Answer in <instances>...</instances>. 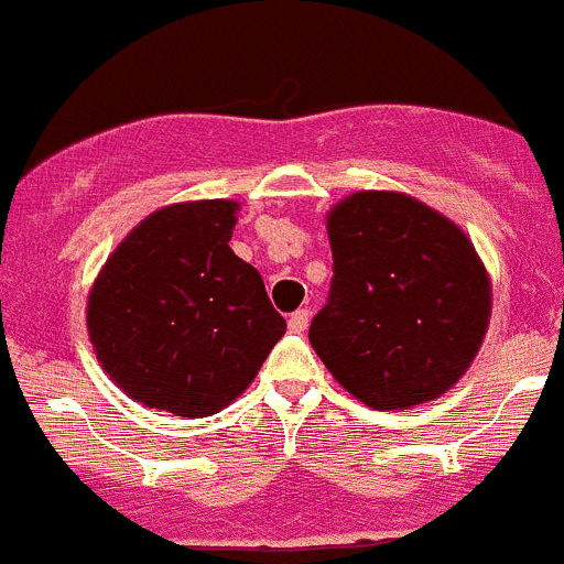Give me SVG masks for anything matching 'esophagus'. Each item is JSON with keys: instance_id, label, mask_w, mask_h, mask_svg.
Segmentation results:
<instances>
[{"instance_id": "esophagus-1", "label": "esophagus", "mask_w": 564, "mask_h": 564, "mask_svg": "<svg viewBox=\"0 0 564 564\" xmlns=\"http://www.w3.org/2000/svg\"><path fill=\"white\" fill-rule=\"evenodd\" d=\"M288 326H290V332H295V334L304 332V328L310 326V310H295L293 315H290Z\"/></svg>"}]
</instances>
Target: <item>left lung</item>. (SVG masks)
I'll return each mask as SVG.
<instances>
[{"mask_svg":"<svg viewBox=\"0 0 564 564\" xmlns=\"http://www.w3.org/2000/svg\"><path fill=\"white\" fill-rule=\"evenodd\" d=\"M334 276L312 317L323 365L370 409L447 392L477 356L490 282L460 227L394 192H359L328 214Z\"/></svg>","mask_w":564,"mask_h":564,"instance_id":"left-lung-1","label":"left lung"}]
</instances>
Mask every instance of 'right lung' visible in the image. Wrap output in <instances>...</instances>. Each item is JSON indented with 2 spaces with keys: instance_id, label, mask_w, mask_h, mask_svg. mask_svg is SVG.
Wrapping results in <instances>:
<instances>
[{
  "instance_id": "1",
  "label": "right lung",
  "mask_w": 564,
  "mask_h": 564,
  "mask_svg": "<svg viewBox=\"0 0 564 564\" xmlns=\"http://www.w3.org/2000/svg\"><path fill=\"white\" fill-rule=\"evenodd\" d=\"M236 210L230 199L155 210L93 284L87 328L98 361L148 409L219 414L284 334L263 276L230 249Z\"/></svg>"
}]
</instances>
